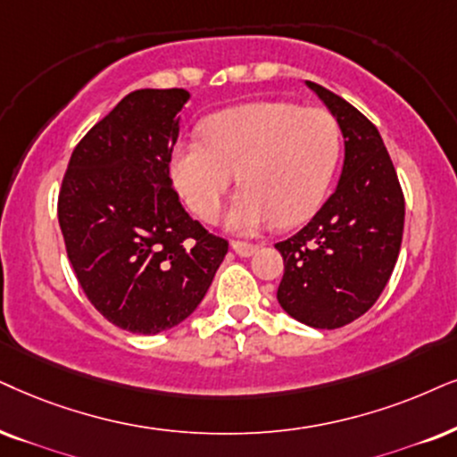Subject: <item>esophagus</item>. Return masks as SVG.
Here are the masks:
<instances>
[{
    "instance_id": "34e87169",
    "label": "esophagus",
    "mask_w": 457,
    "mask_h": 457,
    "mask_svg": "<svg viewBox=\"0 0 457 457\" xmlns=\"http://www.w3.org/2000/svg\"><path fill=\"white\" fill-rule=\"evenodd\" d=\"M232 248L236 253H238L240 257H251L253 253L257 251V245H253V242H245V240H232Z\"/></svg>"
}]
</instances>
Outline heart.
Returning <instances> with one entry per match:
<instances>
[{"mask_svg":"<svg viewBox=\"0 0 457 457\" xmlns=\"http://www.w3.org/2000/svg\"><path fill=\"white\" fill-rule=\"evenodd\" d=\"M204 143L181 141L172 179L187 206L211 221L238 175L242 194L228 221L253 232L295 225L319 209L342 152V129L325 107L259 101L225 109L202 129Z\"/></svg>","mask_w":457,"mask_h":457,"instance_id":"b5f03b06","label":"heart"}]
</instances>
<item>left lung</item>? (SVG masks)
<instances>
[{
  "label": "left lung",
  "mask_w": 457,
  "mask_h": 457,
  "mask_svg": "<svg viewBox=\"0 0 457 457\" xmlns=\"http://www.w3.org/2000/svg\"><path fill=\"white\" fill-rule=\"evenodd\" d=\"M344 135L337 189L291 238L276 242L285 262L278 303L314 328L350 325L378 302L403 242L405 195L371 120L348 101L308 82Z\"/></svg>",
  "instance_id": "left-lung-1"
}]
</instances>
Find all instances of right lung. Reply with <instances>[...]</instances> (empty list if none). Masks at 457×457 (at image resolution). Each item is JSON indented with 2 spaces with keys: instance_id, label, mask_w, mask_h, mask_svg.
<instances>
[{
  "instance_id": "obj_1",
  "label": "right lung",
  "mask_w": 457,
  "mask_h": 457,
  "mask_svg": "<svg viewBox=\"0 0 457 457\" xmlns=\"http://www.w3.org/2000/svg\"><path fill=\"white\" fill-rule=\"evenodd\" d=\"M189 92L126 95L86 132L59 192V225L79 287L112 325L155 335L209 291L228 240L194 221L170 186L179 112Z\"/></svg>"
}]
</instances>
